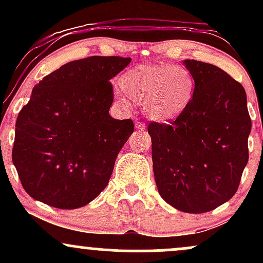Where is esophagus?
I'll list each match as a JSON object with an SVG mask.
<instances>
[{
  "mask_svg": "<svg viewBox=\"0 0 263 263\" xmlns=\"http://www.w3.org/2000/svg\"><path fill=\"white\" fill-rule=\"evenodd\" d=\"M136 128L138 129V131H143L144 129V123L142 121H136Z\"/></svg>",
  "mask_w": 263,
  "mask_h": 263,
  "instance_id": "1",
  "label": "esophagus"
}]
</instances>
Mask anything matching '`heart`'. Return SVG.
I'll return each instance as SVG.
<instances>
[{
  "instance_id": "b5f03b06",
  "label": "heart",
  "mask_w": 263,
  "mask_h": 263,
  "mask_svg": "<svg viewBox=\"0 0 263 263\" xmlns=\"http://www.w3.org/2000/svg\"><path fill=\"white\" fill-rule=\"evenodd\" d=\"M194 89V78L183 66L137 65L122 75L116 96L122 104H127L128 96L142 104L151 119L165 122L188 108Z\"/></svg>"
}]
</instances>
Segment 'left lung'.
<instances>
[{
	"label": "left lung",
	"instance_id": "8db88e82",
	"mask_svg": "<svg viewBox=\"0 0 263 263\" xmlns=\"http://www.w3.org/2000/svg\"><path fill=\"white\" fill-rule=\"evenodd\" d=\"M193 100L170 123L149 122L153 173L161 197L184 213L214 210L234 197L249 161L246 92L218 66L186 59Z\"/></svg>",
	"mask_w": 263,
	"mask_h": 263
}]
</instances>
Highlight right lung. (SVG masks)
<instances>
[{
  "mask_svg": "<svg viewBox=\"0 0 263 263\" xmlns=\"http://www.w3.org/2000/svg\"><path fill=\"white\" fill-rule=\"evenodd\" d=\"M131 58L89 57L62 65L33 87L16 121L12 161L35 200L78 209L106 188L115 161L134 132L115 120L110 80Z\"/></svg>",
  "mask_w": 263,
  "mask_h": 263,
  "instance_id": "obj_1",
  "label": "right lung"
}]
</instances>
